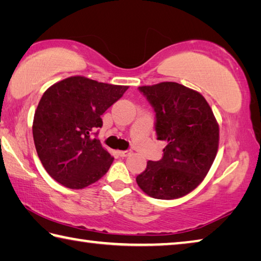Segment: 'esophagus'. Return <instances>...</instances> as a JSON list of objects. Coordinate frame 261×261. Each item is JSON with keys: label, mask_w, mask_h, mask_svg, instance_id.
<instances>
[{"label": "esophagus", "mask_w": 261, "mask_h": 261, "mask_svg": "<svg viewBox=\"0 0 261 261\" xmlns=\"http://www.w3.org/2000/svg\"><path fill=\"white\" fill-rule=\"evenodd\" d=\"M131 149H126V151H120L118 152V155L120 156H122V158H126V156H129V155H131Z\"/></svg>", "instance_id": "esophagus-1"}]
</instances>
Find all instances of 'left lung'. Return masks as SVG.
I'll return each mask as SVG.
<instances>
[{"instance_id": "left-lung-1", "label": "left lung", "mask_w": 261, "mask_h": 261, "mask_svg": "<svg viewBox=\"0 0 261 261\" xmlns=\"http://www.w3.org/2000/svg\"><path fill=\"white\" fill-rule=\"evenodd\" d=\"M138 90L155 112L154 130L163 140L162 159L147 162L137 184L155 199L191 192L208 173L219 146V125L204 96L180 84L165 82Z\"/></svg>"}]
</instances>
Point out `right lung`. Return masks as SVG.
<instances>
[{"mask_svg": "<svg viewBox=\"0 0 261 261\" xmlns=\"http://www.w3.org/2000/svg\"><path fill=\"white\" fill-rule=\"evenodd\" d=\"M127 88L76 76L43 93L34 114L33 139L42 166L56 182L83 189L107 173L114 158L95 137L101 115Z\"/></svg>", "mask_w": 261, "mask_h": 261, "instance_id": "1", "label": "right lung"}]
</instances>
